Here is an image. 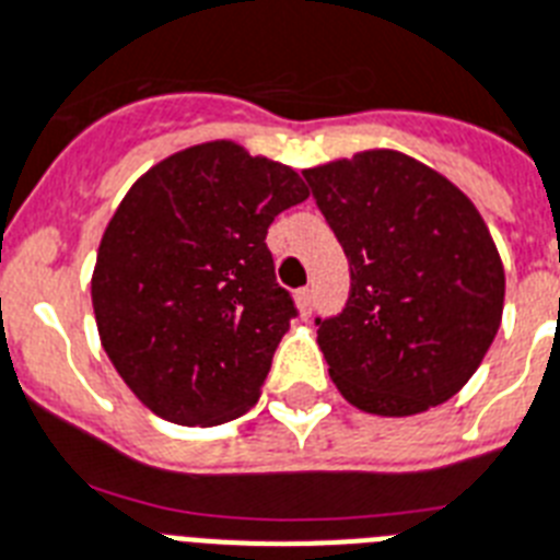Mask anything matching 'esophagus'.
I'll return each mask as SVG.
<instances>
[{"mask_svg": "<svg viewBox=\"0 0 560 560\" xmlns=\"http://www.w3.org/2000/svg\"><path fill=\"white\" fill-rule=\"evenodd\" d=\"M295 307H299V313H302V316H311V311H313V290H299V293H295Z\"/></svg>", "mask_w": 560, "mask_h": 560, "instance_id": "esophagus-1", "label": "esophagus"}]
</instances>
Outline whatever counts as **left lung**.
Segmentation results:
<instances>
[{"label": "left lung", "mask_w": 560, "mask_h": 560, "mask_svg": "<svg viewBox=\"0 0 560 560\" xmlns=\"http://www.w3.org/2000/svg\"><path fill=\"white\" fill-rule=\"evenodd\" d=\"M351 265V295L316 319L351 406L411 417L452 399L501 327L506 272L469 195L397 149L302 172Z\"/></svg>", "instance_id": "left-lung-1"}]
</instances>
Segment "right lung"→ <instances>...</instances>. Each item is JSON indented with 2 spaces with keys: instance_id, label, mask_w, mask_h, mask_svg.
Segmentation results:
<instances>
[{
  "instance_id": "add662e5",
  "label": "right lung",
  "mask_w": 560,
  "mask_h": 560,
  "mask_svg": "<svg viewBox=\"0 0 560 560\" xmlns=\"http://www.w3.org/2000/svg\"><path fill=\"white\" fill-rule=\"evenodd\" d=\"M307 195L290 166L233 140L180 149L131 184L100 241L91 304L149 411L207 429L256 406L295 316L267 226Z\"/></svg>"
}]
</instances>
